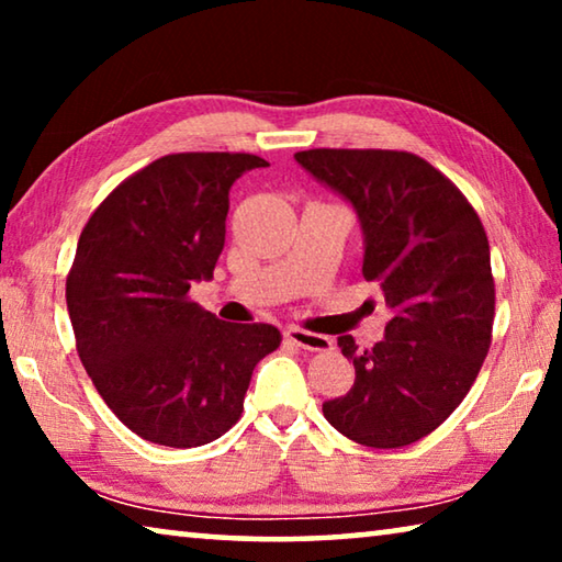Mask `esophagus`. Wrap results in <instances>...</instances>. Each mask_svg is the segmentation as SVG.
<instances>
[{
	"instance_id": "34e87169",
	"label": "esophagus",
	"mask_w": 562,
	"mask_h": 562,
	"mask_svg": "<svg viewBox=\"0 0 562 562\" xmlns=\"http://www.w3.org/2000/svg\"><path fill=\"white\" fill-rule=\"evenodd\" d=\"M284 337H288V341H292L294 347L307 349V351H327V349H331L329 337L315 335V331H307V329H300V327L284 329Z\"/></svg>"
}]
</instances>
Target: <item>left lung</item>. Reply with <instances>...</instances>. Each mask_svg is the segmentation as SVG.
<instances>
[{
  "mask_svg": "<svg viewBox=\"0 0 562 562\" xmlns=\"http://www.w3.org/2000/svg\"><path fill=\"white\" fill-rule=\"evenodd\" d=\"M294 158L357 207L361 274L392 310L372 349L351 335L337 339L357 379L322 412L351 441L402 449L456 412L491 349L496 282L486 231L469 198L408 150L312 148Z\"/></svg>",
  "mask_w": 562,
  "mask_h": 562,
  "instance_id": "1",
  "label": "left lung"
}]
</instances>
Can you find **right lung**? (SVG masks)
<instances>
[{
  "mask_svg": "<svg viewBox=\"0 0 562 562\" xmlns=\"http://www.w3.org/2000/svg\"><path fill=\"white\" fill-rule=\"evenodd\" d=\"M252 154H170L136 170L83 225L66 274L76 351L103 402L140 439L211 443L243 414L272 325H235L190 300L225 245L227 193Z\"/></svg>",
  "mask_w": 562,
  "mask_h": 562,
  "instance_id": "obj_1",
  "label": "right lung"
}]
</instances>
